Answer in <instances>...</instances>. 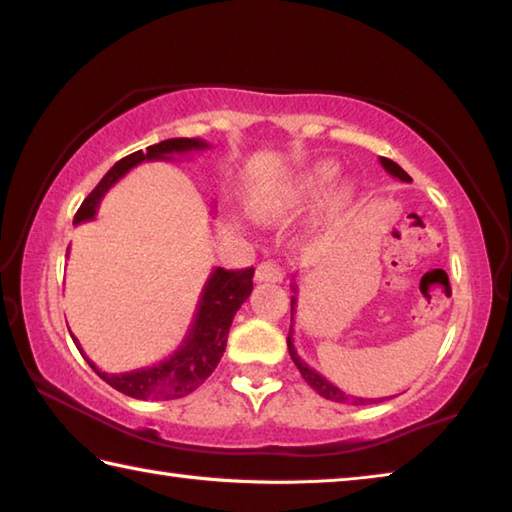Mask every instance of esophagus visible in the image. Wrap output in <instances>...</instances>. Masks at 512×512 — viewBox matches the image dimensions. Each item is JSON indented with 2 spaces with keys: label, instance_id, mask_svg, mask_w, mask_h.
I'll list each match as a JSON object with an SVG mask.
<instances>
[{
  "label": "esophagus",
  "instance_id": "34e87169",
  "mask_svg": "<svg viewBox=\"0 0 512 512\" xmlns=\"http://www.w3.org/2000/svg\"><path fill=\"white\" fill-rule=\"evenodd\" d=\"M282 277H284L282 266L275 262H262L255 271L257 282H282Z\"/></svg>",
  "mask_w": 512,
  "mask_h": 512
}]
</instances>
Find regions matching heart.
I'll return each mask as SVG.
<instances>
[{"label": "heart", "mask_w": 512, "mask_h": 512, "mask_svg": "<svg viewBox=\"0 0 512 512\" xmlns=\"http://www.w3.org/2000/svg\"><path fill=\"white\" fill-rule=\"evenodd\" d=\"M339 176V167L334 162L323 160L300 171L298 176L289 178L287 183H282L273 192L259 196L253 201L255 212L264 219H275V216H284L293 210H300V207L316 203L320 196L327 192V187L334 183V178ZM354 198V187L343 185L336 189L329 198V210L332 212H343L345 207L352 203Z\"/></svg>", "instance_id": "1"}]
</instances>
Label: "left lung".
<instances>
[{"mask_svg":"<svg viewBox=\"0 0 512 512\" xmlns=\"http://www.w3.org/2000/svg\"><path fill=\"white\" fill-rule=\"evenodd\" d=\"M379 162H381V167H384L388 173H391L393 178H400L402 183H411V176L400 167V164H395L393 160H388V158H379ZM291 289L298 291L296 284H291ZM293 314H296V296H291V329H289V336H287V345H289L291 359H293V363H296V366H298L302 379H305L307 384H309L311 388H314V391H316L320 397H325V400H332V402H339V404H357V406H359V404L377 402V400H368V397H354V395H348L345 391H341L339 386H334L332 381L320 375V372H316L314 368H309L307 363L298 357L296 345H293Z\"/></svg>","mask_w":512,"mask_h":512,"instance_id":"1","label":"left lung"}]
</instances>
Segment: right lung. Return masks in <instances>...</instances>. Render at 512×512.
I'll return each instance as SVG.
<instances>
[{"label":"right lung","mask_w":512,"mask_h":512,"mask_svg":"<svg viewBox=\"0 0 512 512\" xmlns=\"http://www.w3.org/2000/svg\"><path fill=\"white\" fill-rule=\"evenodd\" d=\"M210 149V144L196 137H173V140L158 142L146 149V153L135 151L126 158L115 162L101 183L92 189L90 196L81 203L79 212L74 216V223H83L94 219L99 210L101 198L106 196L108 189L124 178L128 171L142 162L151 160H173V155H187L194 151ZM69 253V248H67ZM253 273L255 268H241V271H225V268H214L207 277L205 287L201 291V300L196 305V314L189 332L185 334L183 343L173 350L167 359L153 363L149 368L119 372V375H110V372L99 370L94 363L85 357L81 343L74 339L76 348L90 363V368L97 375L110 384L115 391L124 393L135 400H178L194 393L203 381L212 375L214 368L225 352V343H228V332L232 325V318L239 311V307L248 300L250 291H253Z\"/></svg>","instance_id":"right-lung-1"}]
</instances>
